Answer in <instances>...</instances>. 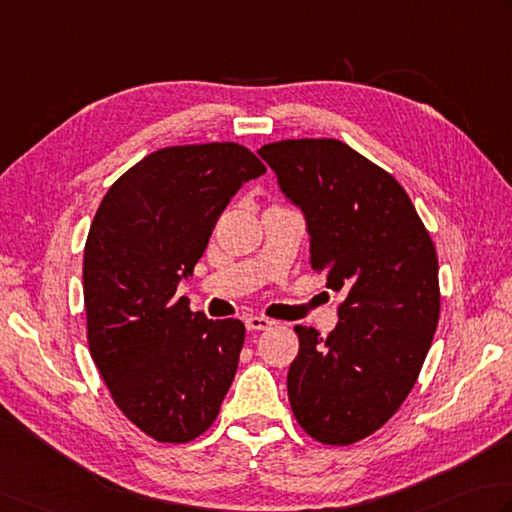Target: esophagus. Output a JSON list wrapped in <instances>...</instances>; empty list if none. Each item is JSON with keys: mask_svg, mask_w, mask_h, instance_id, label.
Wrapping results in <instances>:
<instances>
[{"mask_svg": "<svg viewBox=\"0 0 512 512\" xmlns=\"http://www.w3.org/2000/svg\"><path fill=\"white\" fill-rule=\"evenodd\" d=\"M270 326H273V322L266 317H259V315H250L246 317V328L248 330H268Z\"/></svg>", "mask_w": 512, "mask_h": 512, "instance_id": "esophagus-1", "label": "esophagus"}]
</instances>
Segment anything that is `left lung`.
Returning a JSON list of instances; mask_svg holds the SVG:
<instances>
[{
	"instance_id": "1",
	"label": "left lung",
	"mask_w": 512,
	"mask_h": 512,
	"mask_svg": "<svg viewBox=\"0 0 512 512\" xmlns=\"http://www.w3.org/2000/svg\"><path fill=\"white\" fill-rule=\"evenodd\" d=\"M257 153L302 208L310 266L346 295L326 339L295 326L290 408L317 442L355 444L397 413L433 344L435 244L397 179L339 139H284Z\"/></svg>"
}]
</instances>
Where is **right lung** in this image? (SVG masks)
I'll use <instances>...</instances> for the list:
<instances>
[{
  "label": "right lung",
  "mask_w": 512,
  "mask_h": 512,
  "mask_svg": "<svg viewBox=\"0 0 512 512\" xmlns=\"http://www.w3.org/2000/svg\"><path fill=\"white\" fill-rule=\"evenodd\" d=\"M266 173L233 142L146 155L99 204L84 248L88 348L117 408L148 437L186 444L213 426L237 373L246 328L177 297L219 215Z\"/></svg>",
  "instance_id": "1"
}]
</instances>
